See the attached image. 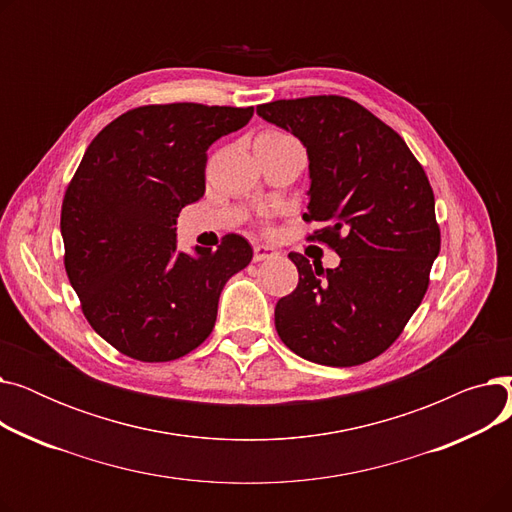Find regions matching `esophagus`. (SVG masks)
<instances>
[{"instance_id":"34e87169","label":"esophagus","mask_w":512,"mask_h":512,"mask_svg":"<svg viewBox=\"0 0 512 512\" xmlns=\"http://www.w3.org/2000/svg\"><path fill=\"white\" fill-rule=\"evenodd\" d=\"M278 251L270 245H255L253 249V259L255 261H263V259H270V257H276Z\"/></svg>"}]
</instances>
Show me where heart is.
Listing matches in <instances>:
<instances>
[{"label":"heart","instance_id":"heart-1","mask_svg":"<svg viewBox=\"0 0 512 512\" xmlns=\"http://www.w3.org/2000/svg\"><path fill=\"white\" fill-rule=\"evenodd\" d=\"M261 137H284V134H280V132H265V134H261Z\"/></svg>","mask_w":512,"mask_h":512}]
</instances>
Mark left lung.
<instances>
[{"instance_id":"obj_1","label":"left lung","mask_w":512,"mask_h":512,"mask_svg":"<svg viewBox=\"0 0 512 512\" xmlns=\"http://www.w3.org/2000/svg\"><path fill=\"white\" fill-rule=\"evenodd\" d=\"M259 118L292 132L309 159L305 222L340 255L334 270L290 253L299 284L276 303V330L299 357L351 367L382 355L421 305L440 228L432 186L407 143L338 95L280 99Z\"/></svg>"}]
</instances>
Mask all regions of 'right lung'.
Listing matches in <instances>:
<instances>
[{"instance_id":"1","label":"right lung","mask_w":512,"mask_h":512,"mask_svg":"<svg viewBox=\"0 0 512 512\" xmlns=\"http://www.w3.org/2000/svg\"><path fill=\"white\" fill-rule=\"evenodd\" d=\"M253 107L145 105L87 147L62 203L66 274L91 328L126 357H184L213 330L224 284L253 259L228 234L211 251H178L176 218L205 193L207 149Z\"/></svg>"}]
</instances>
